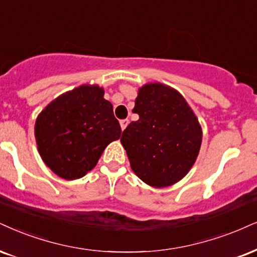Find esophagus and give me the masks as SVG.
<instances>
[{
	"label": "esophagus",
	"mask_w": 257,
	"mask_h": 257,
	"mask_svg": "<svg viewBox=\"0 0 257 257\" xmlns=\"http://www.w3.org/2000/svg\"><path fill=\"white\" fill-rule=\"evenodd\" d=\"M127 125H128V119H122V120H120V126H121L122 131L126 128V126H127Z\"/></svg>",
	"instance_id": "34e87169"
}]
</instances>
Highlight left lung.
<instances>
[{
    "mask_svg": "<svg viewBox=\"0 0 257 257\" xmlns=\"http://www.w3.org/2000/svg\"><path fill=\"white\" fill-rule=\"evenodd\" d=\"M132 112L139 119L123 130L120 142L136 175L157 188L181 180L194 164L202 139L182 95L161 83L145 84Z\"/></svg>",
    "mask_w": 257,
    "mask_h": 257,
    "instance_id": "8db88e82",
    "label": "left lung"
}]
</instances>
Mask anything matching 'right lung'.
I'll list each match as a JSON object with an SVG mask.
<instances>
[{"label": "right lung", "mask_w": 257, "mask_h": 257, "mask_svg": "<svg viewBox=\"0 0 257 257\" xmlns=\"http://www.w3.org/2000/svg\"><path fill=\"white\" fill-rule=\"evenodd\" d=\"M121 127L97 85H81L52 101L38 116L36 139L43 161L65 180L84 176Z\"/></svg>", "instance_id": "add662e5"}]
</instances>
